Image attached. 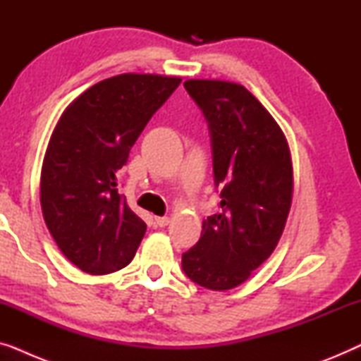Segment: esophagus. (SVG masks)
<instances>
[{"label": "esophagus", "instance_id": "34e87169", "mask_svg": "<svg viewBox=\"0 0 361 361\" xmlns=\"http://www.w3.org/2000/svg\"><path fill=\"white\" fill-rule=\"evenodd\" d=\"M154 225L156 226H166L169 225V216H154Z\"/></svg>", "mask_w": 361, "mask_h": 361}]
</instances>
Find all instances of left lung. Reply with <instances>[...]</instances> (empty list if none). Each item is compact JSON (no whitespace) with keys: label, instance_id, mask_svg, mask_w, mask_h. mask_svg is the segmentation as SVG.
Wrapping results in <instances>:
<instances>
[{"label":"left lung","instance_id":"1","mask_svg":"<svg viewBox=\"0 0 361 361\" xmlns=\"http://www.w3.org/2000/svg\"><path fill=\"white\" fill-rule=\"evenodd\" d=\"M209 123L220 212L202 221L182 269L212 290L233 289L273 253L293 202V161L274 118L243 85L187 80Z\"/></svg>","mask_w":361,"mask_h":361}]
</instances>
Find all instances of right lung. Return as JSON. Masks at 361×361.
<instances>
[{
    "label": "right lung",
    "mask_w": 361,
    "mask_h": 361,
    "mask_svg": "<svg viewBox=\"0 0 361 361\" xmlns=\"http://www.w3.org/2000/svg\"><path fill=\"white\" fill-rule=\"evenodd\" d=\"M179 77L121 73L95 83L62 113L41 171V207L63 256L88 274L130 264L146 224L118 194L116 172Z\"/></svg>",
    "instance_id": "1"
}]
</instances>
